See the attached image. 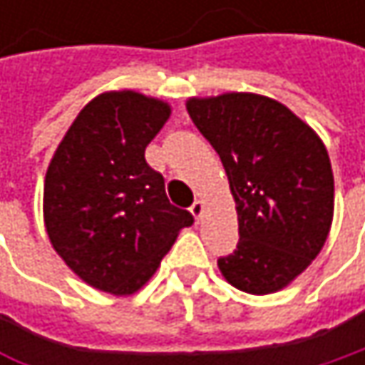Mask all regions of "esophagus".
Here are the masks:
<instances>
[{
  "label": "esophagus",
  "instance_id": "obj_1",
  "mask_svg": "<svg viewBox=\"0 0 365 365\" xmlns=\"http://www.w3.org/2000/svg\"><path fill=\"white\" fill-rule=\"evenodd\" d=\"M190 211H192L194 220L198 222V220L202 217V211H205V202H202V200H194V202H192V207H190Z\"/></svg>",
  "mask_w": 365,
  "mask_h": 365
}]
</instances>
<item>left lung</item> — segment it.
<instances>
[{"label": "left lung", "mask_w": 365, "mask_h": 365, "mask_svg": "<svg viewBox=\"0 0 365 365\" xmlns=\"http://www.w3.org/2000/svg\"><path fill=\"white\" fill-rule=\"evenodd\" d=\"M187 113L220 154L239 213V243L217 259L228 283L272 294L322 252L334 215V175L315 130L274 99L228 93L190 99Z\"/></svg>", "instance_id": "left-lung-1"}]
</instances>
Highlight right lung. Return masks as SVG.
Returning <instances> with one entry per match:
<instances>
[{"label":"right lung","mask_w":365,"mask_h":365,"mask_svg":"<svg viewBox=\"0 0 365 365\" xmlns=\"http://www.w3.org/2000/svg\"><path fill=\"white\" fill-rule=\"evenodd\" d=\"M169 113L167 103L133 91L103 93L78 113L50 160L46 232L65 264L101 292H137L194 224L145 163Z\"/></svg>","instance_id":"add662e5"}]
</instances>
